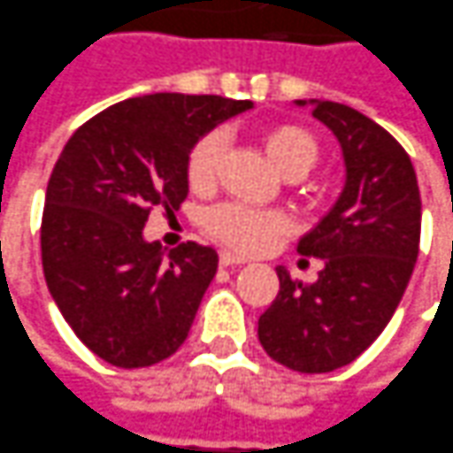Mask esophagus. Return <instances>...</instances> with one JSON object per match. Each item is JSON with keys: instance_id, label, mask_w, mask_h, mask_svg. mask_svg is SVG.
I'll return each instance as SVG.
<instances>
[{"instance_id": "1", "label": "esophagus", "mask_w": 453, "mask_h": 453, "mask_svg": "<svg viewBox=\"0 0 453 453\" xmlns=\"http://www.w3.org/2000/svg\"><path fill=\"white\" fill-rule=\"evenodd\" d=\"M244 262H247L244 257H236V254H232V251H221L219 254L221 266H232V264H244Z\"/></svg>"}]
</instances>
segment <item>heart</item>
Masks as SVG:
<instances>
[{
    "label": "heart",
    "mask_w": 453,
    "mask_h": 453,
    "mask_svg": "<svg viewBox=\"0 0 453 453\" xmlns=\"http://www.w3.org/2000/svg\"><path fill=\"white\" fill-rule=\"evenodd\" d=\"M262 147L281 177H302L317 164L319 147L314 136L299 124L279 121L262 129ZM221 136L217 132L204 134L187 157V181L194 191L214 187L219 174ZM206 234L234 251H259L272 244L287 229V221L276 211H262L247 204H221L204 217Z\"/></svg>",
    "instance_id": "b5f03b06"
}]
</instances>
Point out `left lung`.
Segmentation results:
<instances>
[{"label":"left lung","instance_id":"left-lung-1","mask_svg":"<svg viewBox=\"0 0 453 453\" xmlns=\"http://www.w3.org/2000/svg\"><path fill=\"white\" fill-rule=\"evenodd\" d=\"M347 162V187L311 234L302 257L321 259L314 284L279 266V294L259 317L264 351L299 374L347 366L374 344L402 302L418 257L421 196L409 154L361 111L314 102Z\"/></svg>","mask_w":453,"mask_h":453}]
</instances>
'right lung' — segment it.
Masks as SVG:
<instances>
[{"mask_svg":"<svg viewBox=\"0 0 453 453\" xmlns=\"http://www.w3.org/2000/svg\"><path fill=\"white\" fill-rule=\"evenodd\" d=\"M249 99L149 94L81 124L54 164L42 214V266L66 324L99 359L142 369L191 329L219 257L187 242L164 254L142 236L151 209L189 194L191 147Z\"/></svg>","mask_w":453,"mask_h":453,"instance_id":"obj_1","label":"right lung"}]
</instances>
